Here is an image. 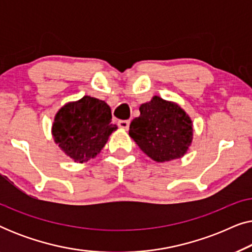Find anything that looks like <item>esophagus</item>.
Segmentation results:
<instances>
[{
  "instance_id": "1",
  "label": "esophagus",
  "mask_w": 252,
  "mask_h": 252,
  "mask_svg": "<svg viewBox=\"0 0 252 252\" xmlns=\"http://www.w3.org/2000/svg\"><path fill=\"white\" fill-rule=\"evenodd\" d=\"M118 126H119L122 129L127 130V129L129 128V122H128V120H119V122H118Z\"/></svg>"
}]
</instances>
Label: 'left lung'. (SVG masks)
Masks as SVG:
<instances>
[{"label":"left lung","mask_w":252,"mask_h":252,"mask_svg":"<svg viewBox=\"0 0 252 252\" xmlns=\"http://www.w3.org/2000/svg\"><path fill=\"white\" fill-rule=\"evenodd\" d=\"M140 116L129 125V136L157 163L182 158L194 139V125L178 103L154 96L140 106Z\"/></svg>","instance_id":"left-lung-1"}]
</instances>
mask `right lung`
Returning <instances> with one entry per match:
<instances>
[{
  "mask_svg": "<svg viewBox=\"0 0 252 252\" xmlns=\"http://www.w3.org/2000/svg\"><path fill=\"white\" fill-rule=\"evenodd\" d=\"M111 119V109L104 101L85 95L58 110L51 134L55 143L74 163H87L101 153L118 128Z\"/></svg>",
  "mask_w": 252,
  "mask_h": 252,
  "instance_id": "add662e5",
  "label": "right lung"
}]
</instances>
